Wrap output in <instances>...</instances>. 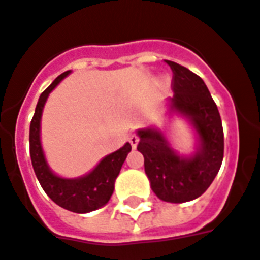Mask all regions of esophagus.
Returning a JSON list of instances; mask_svg holds the SVG:
<instances>
[{"label": "esophagus", "instance_id": "1", "mask_svg": "<svg viewBox=\"0 0 260 260\" xmlns=\"http://www.w3.org/2000/svg\"><path fill=\"white\" fill-rule=\"evenodd\" d=\"M128 140H129L131 146H132V147L135 149L136 145H138V142H139V138H138V135H136L135 132H131L129 136H128Z\"/></svg>", "mask_w": 260, "mask_h": 260}]
</instances>
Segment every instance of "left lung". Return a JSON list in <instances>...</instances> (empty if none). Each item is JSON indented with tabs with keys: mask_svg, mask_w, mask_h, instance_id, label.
Wrapping results in <instances>:
<instances>
[{
	"mask_svg": "<svg viewBox=\"0 0 260 260\" xmlns=\"http://www.w3.org/2000/svg\"><path fill=\"white\" fill-rule=\"evenodd\" d=\"M174 73L171 106L189 117L199 134L197 153L184 158L171 149L155 129L138 131V150L145 157V172L155 196L167 203H186L208 189L223 161L224 136L220 114L201 77L178 63L165 60Z\"/></svg>",
	"mask_w": 260,
	"mask_h": 260,
	"instance_id": "left-lung-1",
	"label": "left lung"
}]
</instances>
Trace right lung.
Instances as JSON below:
<instances>
[{"label":"right lung","mask_w":260,"mask_h":260,"mask_svg":"<svg viewBox=\"0 0 260 260\" xmlns=\"http://www.w3.org/2000/svg\"><path fill=\"white\" fill-rule=\"evenodd\" d=\"M69 73L70 71H66L57 77L42 92L38 99L37 107L30 124V157L38 182L41 183L42 189L49 196V199L67 211L86 213L101 208L105 204L109 203L114 190L115 178L120 174L121 167L132 147L129 143H125L120 150L105 157L92 172L82 178L63 179L52 172L45 161L41 147L40 121L48 95Z\"/></svg>","instance_id":"add662e5"}]
</instances>
